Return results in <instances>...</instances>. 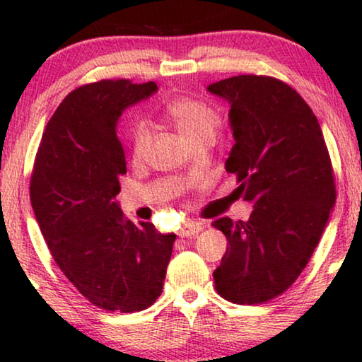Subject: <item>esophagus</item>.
I'll return each instance as SVG.
<instances>
[{"label": "esophagus", "mask_w": 362, "mask_h": 362, "mask_svg": "<svg viewBox=\"0 0 362 362\" xmlns=\"http://www.w3.org/2000/svg\"><path fill=\"white\" fill-rule=\"evenodd\" d=\"M202 230V224L197 221H186L185 224L180 227V237H196Z\"/></svg>", "instance_id": "obj_1"}]
</instances>
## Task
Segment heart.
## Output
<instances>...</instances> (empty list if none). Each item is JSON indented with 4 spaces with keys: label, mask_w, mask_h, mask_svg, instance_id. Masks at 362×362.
Wrapping results in <instances>:
<instances>
[{
    "label": "heart",
    "mask_w": 362,
    "mask_h": 362,
    "mask_svg": "<svg viewBox=\"0 0 362 362\" xmlns=\"http://www.w3.org/2000/svg\"><path fill=\"white\" fill-rule=\"evenodd\" d=\"M165 113L187 141L194 140L196 136L206 135V133L214 135V130L219 125V115L214 108L201 100H194V98H175L166 103ZM150 141L151 132L146 125H136L133 128L132 156L135 160L145 156Z\"/></svg>",
    "instance_id": "1"
}]
</instances>
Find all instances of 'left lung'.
Returning <instances> with one entry per match:
<instances>
[{
    "label": "left lung",
    "instance_id": "8db88e82",
    "mask_svg": "<svg viewBox=\"0 0 362 362\" xmlns=\"http://www.w3.org/2000/svg\"><path fill=\"white\" fill-rule=\"evenodd\" d=\"M207 90L229 102L235 143L226 171L254 204L249 221L212 222L229 242L216 290L232 303H264L295 284L328 224L336 201L329 153L313 110L279 78L235 76Z\"/></svg>",
    "mask_w": 362,
    "mask_h": 362
}]
</instances>
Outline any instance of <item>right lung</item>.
I'll return each mask as SVG.
<instances>
[{
    "label": "right lung",
    "instance_id": "obj_1",
    "mask_svg": "<svg viewBox=\"0 0 362 362\" xmlns=\"http://www.w3.org/2000/svg\"><path fill=\"white\" fill-rule=\"evenodd\" d=\"M155 82L127 78L77 87L49 120L31 175V204L52 259L78 293L107 311L146 310L163 291L175 234L133 224L115 201L125 153L117 136L127 107Z\"/></svg>",
    "mask_w": 362,
    "mask_h": 362
}]
</instances>
